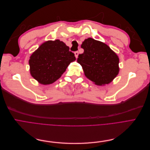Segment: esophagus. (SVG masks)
Returning <instances> with one entry per match:
<instances>
[{
	"label": "esophagus",
	"instance_id": "1",
	"mask_svg": "<svg viewBox=\"0 0 150 150\" xmlns=\"http://www.w3.org/2000/svg\"><path fill=\"white\" fill-rule=\"evenodd\" d=\"M74 55H75V57L76 58H77V57H78V55H79V52L78 51H76L75 52H74Z\"/></svg>",
	"mask_w": 150,
	"mask_h": 150
}]
</instances>
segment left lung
Wrapping results in <instances>:
<instances>
[{"label": "left lung", "instance_id": "1", "mask_svg": "<svg viewBox=\"0 0 150 150\" xmlns=\"http://www.w3.org/2000/svg\"><path fill=\"white\" fill-rule=\"evenodd\" d=\"M83 54L78 56L77 62L84 74L96 85L111 82L119 73V58L109 46L91 38L85 39L81 45Z\"/></svg>", "mask_w": 150, "mask_h": 150}]
</instances>
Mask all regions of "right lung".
Masks as SVG:
<instances>
[{
  "label": "right lung",
  "instance_id": "add662e5",
  "mask_svg": "<svg viewBox=\"0 0 150 150\" xmlns=\"http://www.w3.org/2000/svg\"><path fill=\"white\" fill-rule=\"evenodd\" d=\"M76 60L74 53L59 40L43 42L30 57L31 76L42 85L59 79L69 64Z\"/></svg>",
  "mask_w": 150,
  "mask_h": 150
}]
</instances>
